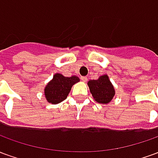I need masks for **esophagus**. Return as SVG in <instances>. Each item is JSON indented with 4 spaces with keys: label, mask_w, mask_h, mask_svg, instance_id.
<instances>
[{
    "label": "esophagus",
    "mask_w": 158,
    "mask_h": 158,
    "mask_svg": "<svg viewBox=\"0 0 158 158\" xmlns=\"http://www.w3.org/2000/svg\"><path fill=\"white\" fill-rule=\"evenodd\" d=\"M81 80H82L83 82H86L87 81V77H81Z\"/></svg>",
    "instance_id": "obj_1"
}]
</instances>
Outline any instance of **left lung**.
<instances>
[{
    "mask_svg": "<svg viewBox=\"0 0 158 158\" xmlns=\"http://www.w3.org/2000/svg\"><path fill=\"white\" fill-rule=\"evenodd\" d=\"M88 85L93 98L98 103L107 104L115 95L114 87L106 74L101 76L98 79L89 80Z\"/></svg>",
    "mask_w": 158,
    "mask_h": 158,
    "instance_id": "1",
    "label": "left lung"
}]
</instances>
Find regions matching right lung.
I'll return each mask as SVG.
<instances>
[{
    "mask_svg": "<svg viewBox=\"0 0 158 158\" xmlns=\"http://www.w3.org/2000/svg\"><path fill=\"white\" fill-rule=\"evenodd\" d=\"M79 81V77H65L60 73H56L53 79L45 88V96L47 102L57 104L67 98L72 86Z\"/></svg>",
    "mask_w": 158,
    "mask_h": 158,
    "instance_id": "add662e5",
    "label": "right lung"
}]
</instances>
